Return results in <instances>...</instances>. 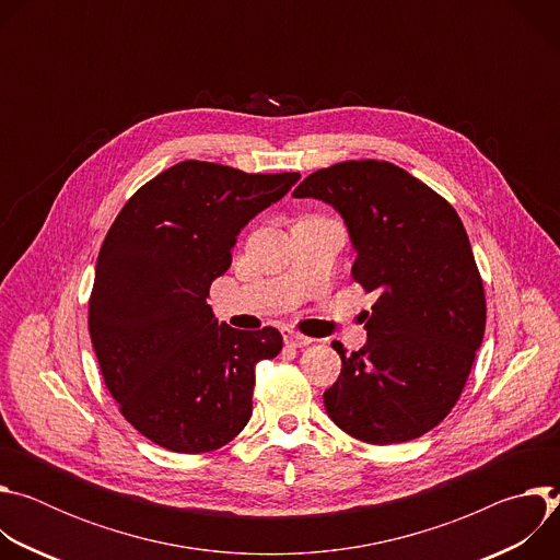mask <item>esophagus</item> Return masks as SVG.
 <instances>
[{
  "label": "esophagus",
  "instance_id": "esophagus-1",
  "mask_svg": "<svg viewBox=\"0 0 560 560\" xmlns=\"http://www.w3.org/2000/svg\"><path fill=\"white\" fill-rule=\"evenodd\" d=\"M283 341H285V346H290V348H305V346L312 343L310 337H303L301 332H296V330H292V328H285V330H283Z\"/></svg>",
  "mask_w": 560,
  "mask_h": 560
}]
</instances>
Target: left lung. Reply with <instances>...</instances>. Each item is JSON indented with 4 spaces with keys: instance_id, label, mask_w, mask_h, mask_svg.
I'll return each mask as SVG.
<instances>
[{
    "instance_id": "obj_1",
    "label": "left lung",
    "mask_w": 560,
    "mask_h": 560,
    "mask_svg": "<svg viewBox=\"0 0 560 560\" xmlns=\"http://www.w3.org/2000/svg\"><path fill=\"white\" fill-rule=\"evenodd\" d=\"M294 197L330 203L346 221L352 279L376 292L368 341L341 357L324 392L328 417L350 436L389 445L436 428L469 376L486 332V290L456 210L430 186L378 159L305 177Z\"/></svg>"
}]
</instances>
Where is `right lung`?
I'll return each mask as SVG.
<instances>
[{
    "label": "right lung",
    "mask_w": 560,
    "mask_h": 560,
    "mask_svg": "<svg viewBox=\"0 0 560 560\" xmlns=\"http://www.w3.org/2000/svg\"><path fill=\"white\" fill-rule=\"evenodd\" d=\"M299 179L190 159L143 184L110 225L89 330L119 412L152 443L212 452L250 421L255 365L283 339L219 326L210 283L230 268L242 228Z\"/></svg>",
    "instance_id": "obj_1"
}]
</instances>
